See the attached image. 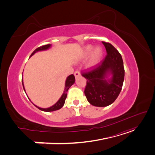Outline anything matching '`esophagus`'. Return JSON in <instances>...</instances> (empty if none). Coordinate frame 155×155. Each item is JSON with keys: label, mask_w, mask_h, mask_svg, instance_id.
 Masks as SVG:
<instances>
[{"label": "esophagus", "mask_w": 155, "mask_h": 155, "mask_svg": "<svg viewBox=\"0 0 155 155\" xmlns=\"http://www.w3.org/2000/svg\"><path fill=\"white\" fill-rule=\"evenodd\" d=\"M80 72H79V71H76L74 72V76L76 78H78L79 76H80Z\"/></svg>", "instance_id": "1"}]
</instances>
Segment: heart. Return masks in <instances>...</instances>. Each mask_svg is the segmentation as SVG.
Returning <instances> with one entry per match:
<instances>
[{
	"label": "heart",
	"instance_id": "b5f03b06",
	"mask_svg": "<svg viewBox=\"0 0 155 155\" xmlns=\"http://www.w3.org/2000/svg\"><path fill=\"white\" fill-rule=\"evenodd\" d=\"M93 46L88 45L84 46L81 52V58L85 59L90 55L87 63V66L89 68H92L100 62L104 54V50L100 46H97L93 48Z\"/></svg>",
	"mask_w": 155,
	"mask_h": 155
}]
</instances>
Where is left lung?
<instances>
[{
  "label": "left lung",
  "mask_w": 155,
  "mask_h": 155,
  "mask_svg": "<svg viewBox=\"0 0 155 155\" xmlns=\"http://www.w3.org/2000/svg\"><path fill=\"white\" fill-rule=\"evenodd\" d=\"M107 51L105 59L91 71L83 74L87 79L85 95L96 107H107L113 103L121 92L125 70L119 51L109 43L102 41Z\"/></svg>",
  "instance_id": "1"
}]
</instances>
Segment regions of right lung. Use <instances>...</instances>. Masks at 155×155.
<instances>
[{"label":"right lung","mask_w":155,"mask_h":155,"mask_svg":"<svg viewBox=\"0 0 155 155\" xmlns=\"http://www.w3.org/2000/svg\"><path fill=\"white\" fill-rule=\"evenodd\" d=\"M51 45H46L40 46V47L36 48L34 51H33V53L31 54V55L30 56V58H31V56L33 55H34L35 53L38 52V51H45V50H48L49 48H51ZM75 80H76V79H75V77H74V76L73 74L70 75V76H68L67 78L66 81H65L64 89V91H63V94H62L61 96V97L59 98V100L57 102H56L54 105H53L52 106H51V107H48V108H41V107H39L38 106L35 105V104H33V103H32V104H34L37 108H38L39 110H41L42 111H45V112H52V111H55V110H57L60 109L61 108L63 107V106L64 104L65 100H66L67 96L68 90L69 89V88L71 87L73 85V84L75 83ZM22 83L23 88H24V91L26 92L25 88V87H24V83H23V79H22Z\"/></svg>","instance_id":"obj_1"}]
</instances>
